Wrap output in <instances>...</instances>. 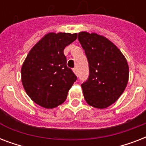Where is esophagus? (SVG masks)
Wrapping results in <instances>:
<instances>
[{
  "label": "esophagus",
  "mask_w": 146,
  "mask_h": 146,
  "mask_svg": "<svg viewBox=\"0 0 146 146\" xmlns=\"http://www.w3.org/2000/svg\"><path fill=\"white\" fill-rule=\"evenodd\" d=\"M73 73H75L76 75L77 74V70H76V68H73Z\"/></svg>",
  "instance_id": "34e87169"
}]
</instances>
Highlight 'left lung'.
Returning <instances> with one entry per match:
<instances>
[{
	"label": "left lung",
	"instance_id": "8db88e82",
	"mask_svg": "<svg viewBox=\"0 0 146 146\" xmlns=\"http://www.w3.org/2000/svg\"><path fill=\"white\" fill-rule=\"evenodd\" d=\"M78 39L85 50L89 76L81 86L86 102L106 108L122 95L129 80V66L120 49L103 35L81 32Z\"/></svg>",
	"mask_w": 146,
	"mask_h": 146
}]
</instances>
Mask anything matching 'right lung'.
I'll list each match as a JSON object with an SVG mask.
<instances>
[{
	"label": "right lung",
	"mask_w": 146,
	"mask_h": 146,
	"mask_svg": "<svg viewBox=\"0 0 146 146\" xmlns=\"http://www.w3.org/2000/svg\"><path fill=\"white\" fill-rule=\"evenodd\" d=\"M77 38V33H49L29 52L21 69L25 91L33 102L51 109L63 104L76 76L66 66V46Z\"/></svg>",
	"instance_id": "right-lung-1"
}]
</instances>
